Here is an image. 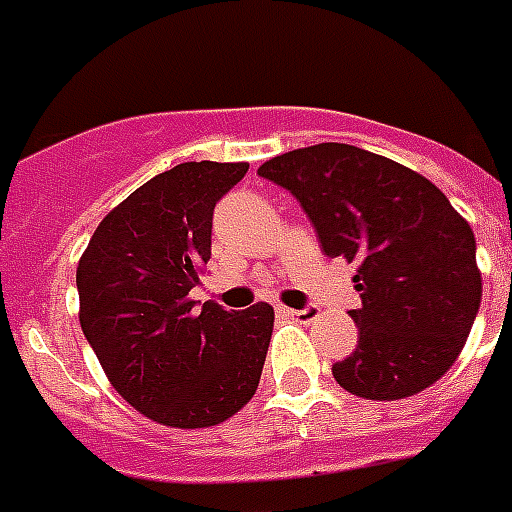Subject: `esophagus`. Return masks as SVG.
<instances>
[{
    "label": "esophagus",
    "instance_id": "obj_1",
    "mask_svg": "<svg viewBox=\"0 0 512 512\" xmlns=\"http://www.w3.org/2000/svg\"><path fill=\"white\" fill-rule=\"evenodd\" d=\"M284 313L289 315L292 321L310 323V321H315V318H318V313H321V310H318L315 305H307V307H302V310H284Z\"/></svg>",
    "mask_w": 512,
    "mask_h": 512
}]
</instances>
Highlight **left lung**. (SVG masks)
I'll return each instance as SVG.
<instances>
[{"label":"left lung","mask_w":512,"mask_h":512,"mask_svg":"<svg viewBox=\"0 0 512 512\" xmlns=\"http://www.w3.org/2000/svg\"><path fill=\"white\" fill-rule=\"evenodd\" d=\"M292 191L323 255L357 263V347L336 384L365 400L423 392L458 360L481 302L468 220L421 173L352 144H315L263 162Z\"/></svg>","instance_id":"8db88e82"}]
</instances>
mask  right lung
<instances>
[{
    "label": "right lung",
    "instance_id": "1",
    "mask_svg": "<svg viewBox=\"0 0 512 512\" xmlns=\"http://www.w3.org/2000/svg\"><path fill=\"white\" fill-rule=\"evenodd\" d=\"M247 162H181L149 178L99 223L78 260L83 336L110 384L141 415L207 429L255 394L273 307L228 313L189 292L210 260L213 210Z\"/></svg>",
    "mask_w": 512,
    "mask_h": 512
}]
</instances>
